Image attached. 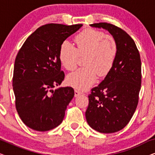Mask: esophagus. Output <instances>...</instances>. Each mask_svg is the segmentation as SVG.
<instances>
[{
  "label": "esophagus",
  "instance_id": "esophagus-1",
  "mask_svg": "<svg viewBox=\"0 0 155 155\" xmlns=\"http://www.w3.org/2000/svg\"><path fill=\"white\" fill-rule=\"evenodd\" d=\"M81 94H82V92H80L79 90H75V97L80 96V95H81Z\"/></svg>",
  "mask_w": 155,
  "mask_h": 155
}]
</instances>
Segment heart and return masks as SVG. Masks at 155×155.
<instances>
[{
	"instance_id": "obj_1",
	"label": "heart",
	"mask_w": 155,
	"mask_h": 155,
	"mask_svg": "<svg viewBox=\"0 0 155 155\" xmlns=\"http://www.w3.org/2000/svg\"><path fill=\"white\" fill-rule=\"evenodd\" d=\"M75 41L76 48L71 42H63L59 51V58L65 69L73 71L77 67L79 56H86V67L77 70L67 77L70 85L84 90L96 82L97 73L99 76L109 73L117 54V44L112 36L93 29H86L79 34L75 37Z\"/></svg>"
}]
</instances>
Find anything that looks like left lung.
Masks as SVG:
<instances>
[{"label":"left lung","instance_id":"obj_1","mask_svg":"<svg viewBox=\"0 0 155 155\" xmlns=\"http://www.w3.org/2000/svg\"><path fill=\"white\" fill-rule=\"evenodd\" d=\"M90 26L109 31L118 51L109 73L88 96L87 122L99 133H116L128 124L137 108L141 87L140 56L135 41L122 29L107 22Z\"/></svg>","mask_w":155,"mask_h":155}]
</instances>
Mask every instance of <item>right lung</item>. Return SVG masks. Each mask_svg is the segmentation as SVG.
<instances>
[{
	"mask_svg": "<svg viewBox=\"0 0 155 155\" xmlns=\"http://www.w3.org/2000/svg\"><path fill=\"white\" fill-rule=\"evenodd\" d=\"M82 26L43 25L27 38L17 55L12 78L15 107L22 122L33 130H50L63 121L75 93L71 87L52 90L65 77L59 51Z\"/></svg>",
	"mask_w": 155,
	"mask_h": 155,
	"instance_id": "1",
	"label": "right lung"
}]
</instances>
